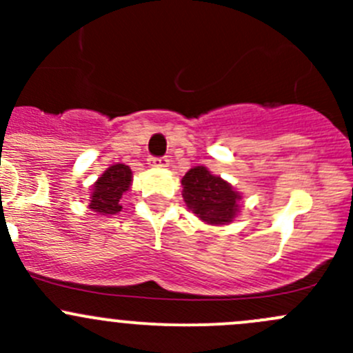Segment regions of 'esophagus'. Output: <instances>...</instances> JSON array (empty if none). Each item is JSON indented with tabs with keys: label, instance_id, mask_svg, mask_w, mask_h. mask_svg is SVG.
<instances>
[{
	"label": "esophagus",
	"instance_id": "esophagus-1",
	"mask_svg": "<svg viewBox=\"0 0 353 353\" xmlns=\"http://www.w3.org/2000/svg\"><path fill=\"white\" fill-rule=\"evenodd\" d=\"M148 165L163 169V167L169 165V159H165V157H150V159H148Z\"/></svg>",
	"mask_w": 353,
	"mask_h": 353
}]
</instances>
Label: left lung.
Masks as SVG:
<instances>
[{"label":"left lung","mask_w":353,"mask_h":353,"mask_svg":"<svg viewBox=\"0 0 353 353\" xmlns=\"http://www.w3.org/2000/svg\"><path fill=\"white\" fill-rule=\"evenodd\" d=\"M181 184L188 208L199 220L210 225H227L236 219L241 194L232 184L212 174L206 167L196 165L188 170Z\"/></svg>","instance_id":"obj_1"}]
</instances>
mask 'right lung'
<instances>
[{
    "mask_svg": "<svg viewBox=\"0 0 353 353\" xmlns=\"http://www.w3.org/2000/svg\"><path fill=\"white\" fill-rule=\"evenodd\" d=\"M133 174L124 163L110 165L92 186L90 205L88 208L99 215H116L121 212V198L130 191Z\"/></svg>",
    "mask_w": 353,
    "mask_h": 353,
    "instance_id": "obj_1",
    "label": "right lung"
}]
</instances>
